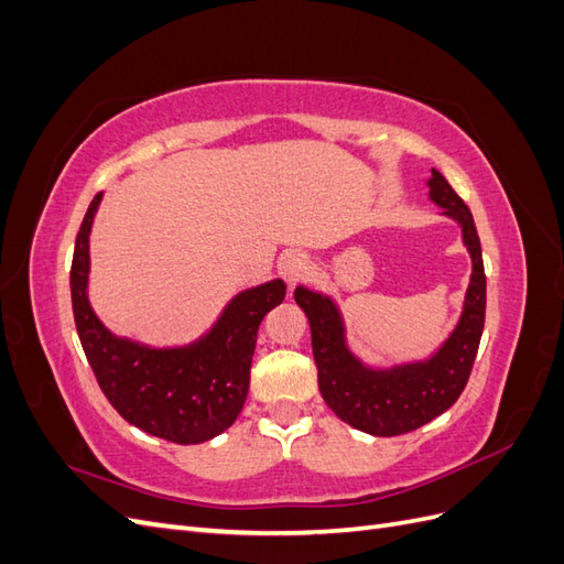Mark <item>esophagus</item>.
Returning <instances> with one entry per match:
<instances>
[{
    "instance_id": "34e87169",
    "label": "esophagus",
    "mask_w": 564,
    "mask_h": 564,
    "mask_svg": "<svg viewBox=\"0 0 564 564\" xmlns=\"http://www.w3.org/2000/svg\"><path fill=\"white\" fill-rule=\"evenodd\" d=\"M280 275L286 284H299L305 275H308V259L303 253H284L280 259Z\"/></svg>"
}]
</instances>
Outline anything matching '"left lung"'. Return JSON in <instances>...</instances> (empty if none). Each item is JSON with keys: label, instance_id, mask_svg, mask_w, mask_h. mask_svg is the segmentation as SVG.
<instances>
[{"label": "left lung", "instance_id": "left-lung-1", "mask_svg": "<svg viewBox=\"0 0 564 564\" xmlns=\"http://www.w3.org/2000/svg\"><path fill=\"white\" fill-rule=\"evenodd\" d=\"M431 199L458 220L464 242L473 259V275L466 305L456 329L431 360L392 367L388 371L367 369L355 360L344 340V324L332 299L296 286L294 299L311 322L317 383L332 412L369 435L392 437L433 421L464 392L477 348L485 329L487 278L482 263L480 237L466 202L460 199L447 178L433 169L429 181Z\"/></svg>", "mask_w": 564, "mask_h": 564}]
</instances>
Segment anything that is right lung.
I'll use <instances>...</instances> for the list:
<instances>
[{"instance_id": "right-lung-1", "label": "right lung", "mask_w": 564, "mask_h": 564, "mask_svg": "<svg viewBox=\"0 0 564 564\" xmlns=\"http://www.w3.org/2000/svg\"><path fill=\"white\" fill-rule=\"evenodd\" d=\"M104 193H98L77 232L70 294L84 355L117 414L150 435L199 445L224 433L240 416L261 319L282 303L286 284H268L237 294L214 329L185 348H148L112 336L87 299L89 232Z\"/></svg>"}]
</instances>
